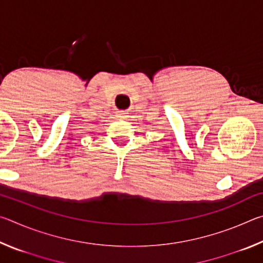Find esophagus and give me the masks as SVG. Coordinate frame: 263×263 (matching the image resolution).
Masks as SVG:
<instances>
[{
    "mask_svg": "<svg viewBox=\"0 0 263 263\" xmlns=\"http://www.w3.org/2000/svg\"><path fill=\"white\" fill-rule=\"evenodd\" d=\"M118 117H121V118H124V117H125V114H124V112H123V111H122V112H119V114H118Z\"/></svg>",
    "mask_w": 263,
    "mask_h": 263,
    "instance_id": "obj_1",
    "label": "esophagus"
}]
</instances>
